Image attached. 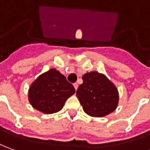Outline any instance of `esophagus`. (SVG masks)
I'll return each instance as SVG.
<instances>
[{
    "instance_id": "34e87169",
    "label": "esophagus",
    "mask_w": 150,
    "mask_h": 150,
    "mask_svg": "<svg viewBox=\"0 0 150 150\" xmlns=\"http://www.w3.org/2000/svg\"><path fill=\"white\" fill-rule=\"evenodd\" d=\"M73 86H74V88H75V90L77 91V87H78V84H77V83H74V84H73Z\"/></svg>"
}]
</instances>
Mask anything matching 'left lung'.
Listing matches in <instances>:
<instances>
[{"label":"left lung","instance_id":"obj_1","mask_svg":"<svg viewBox=\"0 0 150 150\" xmlns=\"http://www.w3.org/2000/svg\"><path fill=\"white\" fill-rule=\"evenodd\" d=\"M83 83L78 86L77 96L86 113L92 117H105L112 112L118 105L116 86L107 77L93 71L82 76Z\"/></svg>","mask_w":150,"mask_h":150}]
</instances>
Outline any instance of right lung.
<instances>
[{
    "mask_svg": "<svg viewBox=\"0 0 150 150\" xmlns=\"http://www.w3.org/2000/svg\"><path fill=\"white\" fill-rule=\"evenodd\" d=\"M75 93L73 86L55 69L42 73L28 91L31 105L40 112L50 114L60 111L65 101Z\"/></svg>",
    "mask_w": 150,
    "mask_h": 150,
    "instance_id": "obj_1",
    "label": "right lung"
}]
</instances>
